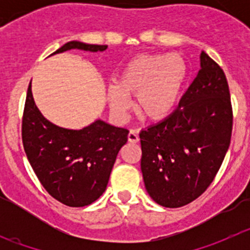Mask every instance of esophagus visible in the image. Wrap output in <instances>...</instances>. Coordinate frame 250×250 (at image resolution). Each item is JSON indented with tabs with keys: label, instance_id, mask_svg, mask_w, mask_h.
Instances as JSON below:
<instances>
[{
	"label": "esophagus",
	"instance_id": "34e87169",
	"mask_svg": "<svg viewBox=\"0 0 250 250\" xmlns=\"http://www.w3.org/2000/svg\"><path fill=\"white\" fill-rule=\"evenodd\" d=\"M127 140L130 141V143H138L140 139H139V132L136 131V130H131V131L129 132V135H127Z\"/></svg>",
	"mask_w": 250,
	"mask_h": 250
}]
</instances>
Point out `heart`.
<instances>
[{"label":"heart","mask_w":250,"mask_h":250,"mask_svg":"<svg viewBox=\"0 0 250 250\" xmlns=\"http://www.w3.org/2000/svg\"><path fill=\"white\" fill-rule=\"evenodd\" d=\"M189 75L187 60L179 54H143L132 57L107 86L110 109L123 115L136 95V109L147 120H161L175 110Z\"/></svg>","instance_id":"heart-1"}]
</instances>
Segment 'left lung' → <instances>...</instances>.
I'll list each match as a JSON object with an SVG mask.
<instances>
[{"label":"left lung","instance_id":"8db88e82","mask_svg":"<svg viewBox=\"0 0 250 250\" xmlns=\"http://www.w3.org/2000/svg\"><path fill=\"white\" fill-rule=\"evenodd\" d=\"M231 127L227 77L202 51L199 72L178 109L140 132L141 171L151 199L180 208L199 198L224 160Z\"/></svg>","mask_w":250,"mask_h":250}]
</instances>
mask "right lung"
Wrapping results in <instances>:
<instances>
[{
    "mask_svg": "<svg viewBox=\"0 0 250 250\" xmlns=\"http://www.w3.org/2000/svg\"><path fill=\"white\" fill-rule=\"evenodd\" d=\"M74 48L98 52L107 46L70 41L52 55ZM127 134L100 119L80 130L57 126L37 109L30 83L22 118L23 149L40 183L60 203L85 207L103 195Z\"/></svg>",
    "mask_w": 250,
    "mask_h": 250,
    "instance_id": "add662e5",
    "label": "right lung"
}]
</instances>
